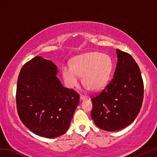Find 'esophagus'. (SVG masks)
<instances>
[{"label":"esophagus","mask_w":157,"mask_h":157,"mask_svg":"<svg viewBox=\"0 0 157 157\" xmlns=\"http://www.w3.org/2000/svg\"><path fill=\"white\" fill-rule=\"evenodd\" d=\"M86 99H87V98L85 97V96H80V98H79V100L81 101L86 100Z\"/></svg>","instance_id":"esophagus-1"}]
</instances>
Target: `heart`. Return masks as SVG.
I'll return each mask as SVG.
<instances>
[{"mask_svg":"<svg viewBox=\"0 0 157 157\" xmlns=\"http://www.w3.org/2000/svg\"><path fill=\"white\" fill-rule=\"evenodd\" d=\"M112 70V61L107 55L90 52L78 56L72 63L62 67V75L69 88L77 86L83 74V81L87 88L93 90L102 88L108 83Z\"/></svg>","mask_w":157,"mask_h":157,"instance_id":"b5f03b06","label":"heart"}]
</instances>
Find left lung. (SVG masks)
<instances>
[{
  "label": "left lung",
  "instance_id": "obj_1",
  "mask_svg": "<svg viewBox=\"0 0 157 157\" xmlns=\"http://www.w3.org/2000/svg\"><path fill=\"white\" fill-rule=\"evenodd\" d=\"M118 61L112 81L92 98L91 116L96 125L113 132L132 123L143 100L144 84L139 67L130 54L116 49Z\"/></svg>",
  "mask_w": 157,
  "mask_h": 157
}]
</instances>
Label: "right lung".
<instances>
[{"label":"right lung","mask_w":157,"mask_h":157,"mask_svg":"<svg viewBox=\"0 0 157 157\" xmlns=\"http://www.w3.org/2000/svg\"><path fill=\"white\" fill-rule=\"evenodd\" d=\"M52 61L34 57L21 68L16 101L23 124L40 136L53 138L68 130L79 104V94L62 86Z\"/></svg>","instance_id":"add662e5"}]
</instances>
